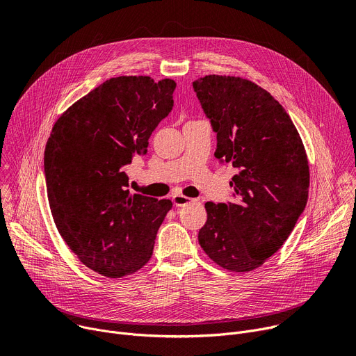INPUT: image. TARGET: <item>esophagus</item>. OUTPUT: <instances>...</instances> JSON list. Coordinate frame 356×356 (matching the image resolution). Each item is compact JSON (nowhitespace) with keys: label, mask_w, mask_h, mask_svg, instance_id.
I'll list each match as a JSON object with an SVG mask.
<instances>
[{"label":"esophagus","mask_w":356,"mask_h":356,"mask_svg":"<svg viewBox=\"0 0 356 356\" xmlns=\"http://www.w3.org/2000/svg\"><path fill=\"white\" fill-rule=\"evenodd\" d=\"M192 202H195V199L186 197V196H183V195H175V196H173V203H175V206H177V207L186 206V204L192 203Z\"/></svg>","instance_id":"obj_1"}]
</instances>
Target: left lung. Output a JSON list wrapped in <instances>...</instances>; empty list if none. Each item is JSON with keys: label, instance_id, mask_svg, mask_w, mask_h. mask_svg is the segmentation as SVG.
I'll list each match as a JSON object with an SVG mask.
<instances>
[{"label": "left lung", "instance_id": "1", "mask_svg": "<svg viewBox=\"0 0 356 356\" xmlns=\"http://www.w3.org/2000/svg\"><path fill=\"white\" fill-rule=\"evenodd\" d=\"M218 133L215 156L238 169L233 203L204 204L199 243L230 272L262 266L292 233L309 193V163L289 114L250 80L210 74L193 83Z\"/></svg>", "mask_w": 356, "mask_h": 356}]
</instances>
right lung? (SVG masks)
<instances>
[{
  "label": "right lung",
  "instance_id": "add662e5",
  "mask_svg": "<svg viewBox=\"0 0 356 356\" xmlns=\"http://www.w3.org/2000/svg\"><path fill=\"white\" fill-rule=\"evenodd\" d=\"M176 83L114 77L70 106L44 153L54 223L80 262L107 277L143 268L153 254L169 199L129 192L127 165L147 153L149 138L173 108Z\"/></svg>",
  "mask_w": 356,
  "mask_h": 356
}]
</instances>
